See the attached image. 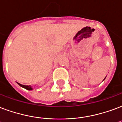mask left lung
<instances>
[{"label": "left lung", "mask_w": 122, "mask_h": 122, "mask_svg": "<svg viewBox=\"0 0 122 122\" xmlns=\"http://www.w3.org/2000/svg\"><path fill=\"white\" fill-rule=\"evenodd\" d=\"M104 79H105V78H104Z\"/></svg>", "instance_id": "1"}]
</instances>
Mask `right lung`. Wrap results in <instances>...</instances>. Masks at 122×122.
Instances as JSON below:
<instances>
[{
    "label": "right lung",
    "mask_w": 122,
    "mask_h": 122,
    "mask_svg": "<svg viewBox=\"0 0 122 122\" xmlns=\"http://www.w3.org/2000/svg\"><path fill=\"white\" fill-rule=\"evenodd\" d=\"M17 84H19L20 86H21V87H22L26 89L27 90H33V88H32L31 86H24V85H22V84H19V83H17Z\"/></svg>",
    "instance_id": "add662e5"
}]
</instances>
